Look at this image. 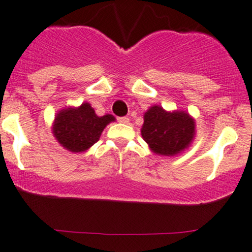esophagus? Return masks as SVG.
Returning a JSON list of instances; mask_svg holds the SVG:
<instances>
[{"label":"esophagus","instance_id":"1","mask_svg":"<svg viewBox=\"0 0 252 252\" xmlns=\"http://www.w3.org/2000/svg\"><path fill=\"white\" fill-rule=\"evenodd\" d=\"M117 121L119 122V123H124V124L129 123V118L128 117H118Z\"/></svg>","mask_w":252,"mask_h":252}]
</instances>
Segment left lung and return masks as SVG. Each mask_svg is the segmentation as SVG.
I'll return each mask as SVG.
<instances>
[{
  "label": "left lung",
  "instance_id": "left-lung-1",
  "mask_svg": "<svg viewBox=\"0 0 252 252\" xmlns=\"http://www.w3.org/2000/svg\"><path fill=\"white\" fill-rule=\"evenodd\" d=\"M141 135L151 151L160 156H175L192 144L195 122L185 111L168 112L155 105L144 115Z\"/></svg>",
  "mask_w": 252,
  "mask_h": 252
}]
</instances>
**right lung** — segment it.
Here are the masks:
<instances>
[{"label":"right lung","instance_id":"1","mask_svg":"<svg viewBox=\"0 0 252 252\" xmlns=\"http://www.w3.org/2000/svg\"><path fill=\"white\" fill-rule=\"evenodd\" d=\"M115 121L112 115L99 117L88 102L79 107L59 111L54 119L53 134L63 147L71 152H84L99 141L100 135L108 123Z\"/></svg>","mask_w":252,"mask_h":252}]
</instances>
